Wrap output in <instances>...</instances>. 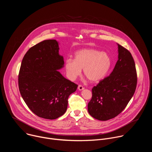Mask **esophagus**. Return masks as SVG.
<instances>
[{"label":"esophagus","mask_w":152,"mask_h":152,"mask_svg":"<svg viewBox=\"0 0 152 152\" xmlns=\"http://www.w3.org/2000/svg\"><path fill=\"white\" fill-rule=\"evenodd\" d=\"M78 90H80V91H81V90H83V89H84V87L83 86H82V85H79V86H78Z\"/></svg>","instance_id":"obj_1"}]
</instances>
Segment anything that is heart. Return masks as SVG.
<instances>
[{"label": "heart", "mask_w": 152, "mask_h": 152, "mask_svg": "<svg viewBox=\"0 0 152 152\" xmlns=\"http://www.w3.org/2000/svg\"><path fill=\"white\" fill-rule=\"evenodd\" d=\"M111 66V59L108 54L94 49L80 50L76 52L75 60L69 58L65 64L67 75L70 80H75L83 69L85 76L92 82L103 78Z\"/></svg>", "instance_id": "b5f03b06"}]
</instances>
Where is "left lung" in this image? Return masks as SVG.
<instances>
[{
	"label": "left lung",
	"instance_id": "left-lung-1",
	"mask_svg": "<svg viewBox=\"0 0 152 152\" xmlns=\"http://www.w3.org/2000/svg\"><path fill=\"white\" fill-rule=\"evenodd\" d=\"M118 59L110 74L92 89L88 111L94 118L106 121L120 114L134 96L137 75L134 58L118 44Z\"/></svg>",
	"mask_w": 152,
	"mask_h": 152
}]
</instances>
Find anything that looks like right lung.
Returning <instances> with one entry per match:
<instances>
[{
    "label": "right lung",
    "instance_id": "obj_1",
    "mask_svg": "<svg viewBox=\"0 0 152 152\" xmlns=\"http://www.w3.org/2000/svg\"><path fill=\"white\" fill-rule=\"evenodd\" d=\"M55 39L44 40L25 55L18 74V87L28 107L39 117L54 120L66 113L69 96L77 85L58 70L64 67Z\"/></svg>",
    "mask_w": 152,
    "mask_h": 152
}]
</instances>
